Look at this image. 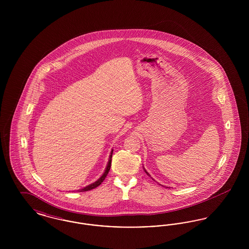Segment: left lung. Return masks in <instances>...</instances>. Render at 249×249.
<instances>
[{
    "mask_svg": "<svg viewBox=\"0 0 249 249\" xmlns=\"http://www.w3.org/2000/svg\"><path fill=\"white\" fill-rule=\"evenodd\" d=\"M144 171H145V170H144ZM145 173H146V174H147V175H148V173H147V172H146V171H145ZM148 176H149V175H148Z\"/></svg>",
    "mask_w": 249,
    "mask_h": 249,
    "instance_id": "obj_1",
    "label": "left lung"
}]
</instances>
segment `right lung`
I'll return each mask as SVG.
<instances>
[{
	"instance_id": "right-lung-1",
	"label": "right lung",
	"mask_w": 249,
	"mask_h": 249,
	"mask_svg": "<svg viewBox=\"0 0 249 249\" xmlns=\"http://www.w3.org/2000/svg\"><path fill=\"white\" fill-rule=\"evenodd\" d=\"M112 154H113V150L111 151V155H110V157H109V160H108V163H107V169H106L105 173L103 174V176H102L101 178H99V179H98L96 182H94V183H92V184H90V185H89V186L85 187L84 189H81V190H78L79 192H83V191H88V190H93V189L97 188L98 186H100V185L102 184V182H103V181L106 179V178H107V174H108V172H109V170H110V168H111Z\"/></svg>"
}]
</instances>
